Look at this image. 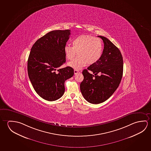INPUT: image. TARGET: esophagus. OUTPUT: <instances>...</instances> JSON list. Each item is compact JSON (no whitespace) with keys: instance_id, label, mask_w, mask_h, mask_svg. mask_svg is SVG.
<instances>
[{"instance_id":"1","label":"esophagus","mask_w":151,"mask_h":151,"mask_svg":"<svg viewBox=\"0 0 151 151\" xmlns=\"http://www.w3.org/2000/svg\"><path fill=\"white\" fill-rule=\"evenodd\" d=\"M79 71H78V70H76V69H75L74 70V74H78V73H79Z\"/></svg>"}]
</instances>
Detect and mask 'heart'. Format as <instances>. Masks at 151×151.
<instances>
[{
    "mask_svg": "<svg viewBox=\"0 0 151 151\" xmlns=\"http://www.w3.org/2000/svg\"><path fill=\"white\" fill-rule=\"evenodd\" d=\"M73 47L66 45L65 55L67 60H72L76 53L79 56L68 63V66L76 70L82 69L87 64H94L101 58L103 52L101 40L90 35H81L72 40Z\"/></svg>",
    "mask_w": 151,
    "mask_h": 151,
    "instance_id": "obj_1",
    "label": "heart"
}]
</instances>
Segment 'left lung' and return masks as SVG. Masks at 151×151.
<instances>
[{
    "label": "left lung",
    "mask_w": 151,
    "mask_h": 151,
    "mask_svg": "<svg viewBox=\"0 0 151 151\" xmlns=\"http://www.w3.org/2000/svg\"><path fill=\"white\" fill-rule=\"evenodd\" d=\"M104 47L100 60L82 72L80 89L84 99L97 104L109 99L118 88L123 72V60L119 48L106 37L99 36ZM90 70L94 75L88 72Z\"/></svg>",
    "instance_id": "1"
}]
</instances>
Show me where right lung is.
<instances>
[{
	"label": "right lung",
	"instance_id": "obj_1",
	"mask_svg": "<svg viewBox=\"0 0 151 151\" xmlns=\"http://www.w3.org/2000/svg\"><path fill=\"white\" fill-rule=\"evenodd\" d=\"M70 30L48 32L33 45L28 59V74L32 86L43 99L54 101L65 92V82L74 75L72 67L55 70L66 62L64 49Z\"/></svg>",
	"mask_w": 151,
	"mask_h": 151
}]
</instances>
